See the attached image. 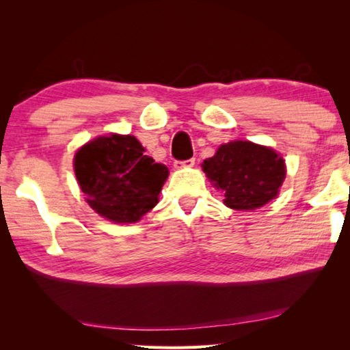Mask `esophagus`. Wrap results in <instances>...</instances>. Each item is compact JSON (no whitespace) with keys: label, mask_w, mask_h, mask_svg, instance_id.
Wrapping results in <instances>:
<instances>
[{"label":"esophagus","mask_w":350,"mask_h":350,"mask_svg":"<svg viewBox=\"0 0 350 350\" xmlns=\"http://www.w3.org/2000/svg\"><path fill=\"white\" fill-rule=\"evenodd\" d=\"M194 159H188V161H176L174 162V168L176 170H182V168H185V167H193L194 165Z\"/></svg>","instance_id":"esophagus-1"}]
</instances>
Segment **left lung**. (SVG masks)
<instances>
[{"mask_svg":"<svg viewBox=\"0 0 350 350\" xmlns=\"http://www.w3.org/2000/svg\"><path fill=\"white\" fill-rule=\"evenodd\" d=\"M206 177L222 189L224 204L233 210H256L276 198L286 179V163L276 151L252 142L219 146L202 163Z\"/></svg>","mask_w":350,"mask_h":350,"instance_id":"1","label":"left lung"}]
</instances>
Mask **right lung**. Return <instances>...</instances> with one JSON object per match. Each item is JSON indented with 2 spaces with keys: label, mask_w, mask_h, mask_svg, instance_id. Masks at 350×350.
I'll use <instances>...</instances> for the list:
<instances>
[{
  "label": "right lung",
  "mask_w": 350,
  "mask_h": 350,
  "mask_svg": "<svg viewBox=\"0 0 350 350\" xmlns=\"http://www.w3.org/2000/svg\"><path fill=\"white\" fill-rule=\"evenodd\" d=\"M134 135H102L74 157L75 177L86 202L100 216L131 224L156 206L168 168L144 154Z\"/></svg>",
  "instance_id": "right-lung-1"
}]
</instances>
